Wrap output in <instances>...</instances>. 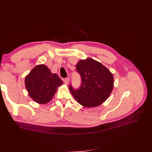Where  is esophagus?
Returning a JSON list of instances; mask_svg holds the SVG:
<instances>
[{
    "label": "esophagus",
    "instance_id": "34e87169",
    "mask_svg": "<svg viewBox=\"0 0 152 152\" xmlns=\"http://www.w3.org/2000/svg\"><path fill=\"white\" fill-rule=\"evenodd\" d=\"M69 82H70V79L69 78H65V79H63L64 84L66 85H68L69 84Z\"/></svg>",
    "mask_w": 152,
    "mask_h": 152
}]
</instances>
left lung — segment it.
Wrapping results in <instances>:
<instances>
[{
	"label": "left lung",
	"instance_id": "obj_1",
	"mask_svg": "<svg viewBox=\"0 0 152 152\" xmlns=\"http://www.w3.org/2000/svg\"><path fill=\"white\" fill-rule=\"evenodd\" d=\"M76 68L81 77L82 83L79 89H73L71 86L69 87L73 97L86 108L102 104L113 91L112 73L102 63L89 58L80 60Z\"/></svg>",
	"mask_w": 152,
	"mask_h": 152
}]
</instances>
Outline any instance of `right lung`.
Here are the masks:
<instances>
[{
    "label": "right lung",
    "mask_w": 152,
    "mask_h": 152,
    "mask_svg": "<svg viewBox=\"0 0 152 152\" xmlns=\"http://www.w3.org/2000/svg\"><path fill=\"white\" fill-rule=\"evenodd\" d=\"M25 87L30 97L39 104L49 103L56 94L63 81L56 73H53L45 65L35 66L25 79Z\"/></svg>",
    "instance_id": "1"
}]
</instances>
